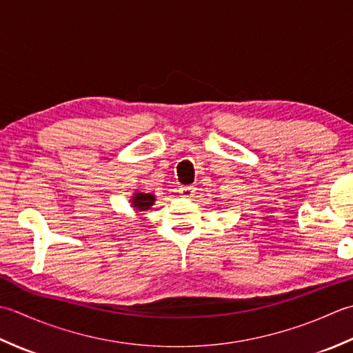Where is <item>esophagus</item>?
Instances as JSON below:
<instances>
[{"mask_svg": "<svg viewBox=\"0 0 353 353\" xmlns=\"http://www.w3.org/2000/svg\"><path fill=\"white\" fill-rule=\"evenodd\" d=\"M179 193H181L183 198H192L195 195V187L193 185H183L179 187Z\"/></svg>", "mask_w": 353, "mask_h": 353, "instance_id": "obj_1", "label": "esophagus"}]
</instances>
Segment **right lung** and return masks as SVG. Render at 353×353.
<instances>
[{
	"mask_svg": "<svg viewBox=\"0 0 353 353\" xmlns=\"http://www.w3.org/2000/svg\"><path fill=\"white\" fill-rule=\"evenodd\" d=\"M129 203H131V207L135 212H146L154 205L155 195L154 193H148L145 190H135L132 193L131 199H129Z\"/></svg>",
	"mask_w": 353,
	"mask_h": 353,
	"instance_id": "right-lung-1",
	"label": "right lung"
}]
</instances>
